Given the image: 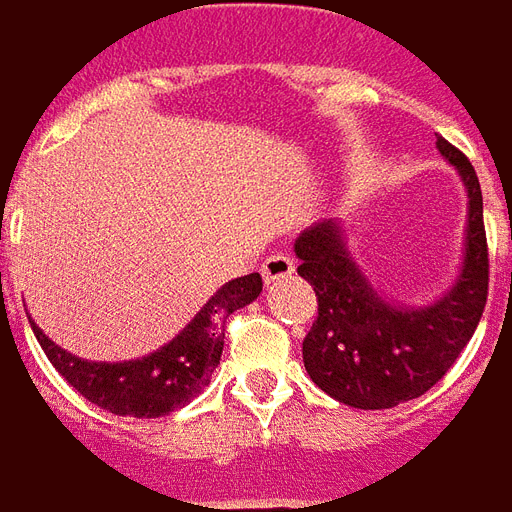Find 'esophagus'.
I'll use <instances>...</instances> for the list:
<instances>
[{"instance_id": "obj_1", "label": "esophagus", "mask_w": 512, "mask_h": 512, "mask_svg": "<svg viewBox=\"0 0 512 512\" xmlns=\"http://www.w3.org/2000/svg\"><path fill=\"white\" fill-rule=\"evenodd\" d=\"M260 271H263V279H266V282H277V279L290 277V274L296 271V263H293V257L277 252V255L266 257V263L260 266Z\"/></svg>"}]
</instances>
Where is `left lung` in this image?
I'll use <instances>...</instances> for the list:
<instances>
[{"mask_svg":"<svg viewBox=\"0 0 512 512\" xmlns=\"http://www.w3.org/2000/svg\"><path fill=\"white\" fill-rule=\"evenodd\" d=\"M466 186V241L458 277L430 304H400L373 288L348 249L345 224L323 219L296 238L299 274L318 296V318L304 337V367L323 392L354 408H395L425 395L483 318L488 246L483 191L458 147L436 139Z\"/></svg>","mask_w":512,"mask_h":512,"instance_id":"left-lung-1","label":"left lung"}]
</instances>
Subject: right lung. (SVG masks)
I'll return each instance as SVG.
<instances>
[{
  "label": "right lung",
  "mask_w": 512,
  "mask_h": 512,
  "mask_svg": "<svg viewBox=\"0 0 512 512\" xmlns=\"http://www.w3.org/2000/svg\"><path fill=\"white\" fill-rule=\"evenodd\" d=\"M260 290V274L224 282L183 326V332L153 354L128 362H87L49 340L38 323H29L51 365L79 395L120 417L150 419L186 406L211 384L213 370L222 359L224 323L235 310L252 304Z\"/></svg>",
  "instance_id": "right-lung-1"
}]
</instances>
